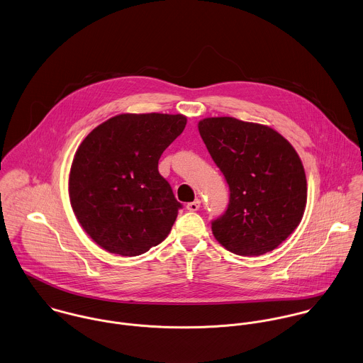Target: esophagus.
<instances>
[{
    "label": "esophagus",
    "mask_w": 363,
    "mask_h": 363,
    "mask_svg": "<svg viewBox=\"0 0 363 363\" xmlns=\"http://www.w3.org/2000/svg\"><path fill=\"white\" fill-rule=\"evenodd\" d=\"M199 208H201V201H199V199H196V201H194V202H189V203L186 205V209H188L189 212H196Z\"/></svg>",
    "instance_id": "obj_1"
}]
</instances>
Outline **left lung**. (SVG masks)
Here are the masks:
<instances>
[{
	"mask_svg": "<svg viewBox=\"0 0 363 363\" xmlns=\"http://www.w3.org/2000/svg\"><path fill=\"white\" fill-rule=\"evenodd\" d=\"M198 129L230 188L225 213L212 223L215 238L242 257L275 250L300 224L307 203L298 154L259 123L220 116L202 119Z\"/></svg>",
	"mask_w": 363,
	"mask_h": 363,
	"instance_id": "obj_1",
	"label": "left lung"
}]
</instances>
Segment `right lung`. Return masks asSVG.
<instances>
[{
	"mask_svg": "<svg viewBox=\"0 0 363 363\" xmlns=\"http://www.w3.org/2000/svg\"><path fill=\"white\" fill-rule=\"evenodd\" d=\"M185 125L181 113H122L78 145L70 203L84 231L108 252L136 257L169 234L182 205L160 175L158 160Z\"/></svg>",
	"mask_w": 363,
	"mask_h": 363,
	"instance_id": "add662e5",
	"label": "right lung"
}]
</instances>
